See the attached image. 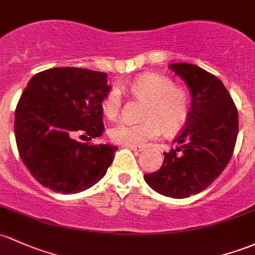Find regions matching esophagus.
Returning <instances> with one entry per match:
<instances>
[{"mask_svg":"<svg viewBox=\"0 0 255 255\" xmlns=\"http://www.w3.org/2000/svg\"><path fill=\"white\" fill-rule=\"evenodd\" d=\"M125 148L133 150V151H141V150H143L141 146H136V145H125Z\"/></svg>","mask_w":255,"mask_h":255,"instance_id":"esophagus-1","label":"esophagus"}]
</instances>
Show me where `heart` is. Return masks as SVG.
<instances>
[{
    "mask_svg": "<svg viewBox=\"0 0 255 255\" xmlns=\"http://www.w3.org/2000/svg\"><path fill=\"white\" fill-rule=\"evenodd\" d=\"M128 90L136 99L148 103L143 123L121 121L109 129V136L121 145H143L161 133L177 132L188 116L189 100L183 89L175 88L170 78L157 73H146L133 80ZM122 98L117 88H112L101 103L104 115L110 120L119 116ZM162 126H160L159 125Z\"/></svg>",
    "mask_w": 255,
    "mask_h": 255,
    "instance_id": "1",
    "label": "heart"
}]
</instances>
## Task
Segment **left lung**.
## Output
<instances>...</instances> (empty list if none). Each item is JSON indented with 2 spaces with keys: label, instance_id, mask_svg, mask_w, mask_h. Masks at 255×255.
Returning a JSON list of instances; mask_svg holds the SVG:
<instances>
[{
  "label": "left lung",
  "instance_id": "8db88e82",
  "mask_svg": "<svg viewBox=\"0 0 255 255\" xmlns=\"http://www.w3.org/2000/svg\"><path fill=\"white\" fill-rule=\"evenodd\" d=\"M170 68L191 93L186 127L163 152L159 171L144 175L146 183L165 197L183 199L208 188L231 160L238 133V112L224 83L191 63Z\"/></svg>",
  "mask_w": 255,
  "mask_h": 255
}]
</instances>
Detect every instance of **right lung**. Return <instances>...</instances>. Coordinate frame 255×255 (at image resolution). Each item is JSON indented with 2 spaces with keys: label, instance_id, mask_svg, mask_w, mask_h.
Here are the masks:
<instances>
[{
  "label": "right lung",
  "instance_id": "1",
  "mask_svg": "<svg viewBox=\"0 0 255 255\" xmlns=\"http://www.w3.org/2000/svg\"><path fill=\"white\" fill-rule=\"evenodd\" d=\"M111 87L103 72L60 67L36 73L14 112L19 156L34 178L56 193L74 194L106 175L117 146L76 136L104 132L101 103Z\"/></svg>",
  "mask_w": 255,
  "mask_h": 255
}]
</instances>
